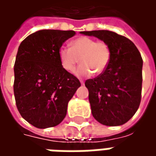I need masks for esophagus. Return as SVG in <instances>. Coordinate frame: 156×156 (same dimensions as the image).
<instances>
[{"label":"esophagus","mask_w":156,"mask_h":156,"mask_svg":"<svg viewBox=\"0 0 156 156\" xmlns=\"http://www.w3.org/2000/svg\"><path fill=\"white\" fill-rule=\"evenodd\" d=\"M80 83H81V84H84V82L83 81V80H80Z\"/></svg>","instance_id":"1"}]
</instances>
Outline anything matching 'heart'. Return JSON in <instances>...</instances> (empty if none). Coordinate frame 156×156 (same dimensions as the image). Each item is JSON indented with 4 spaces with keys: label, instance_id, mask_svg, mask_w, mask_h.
Here are the masks:
<instances>
[{
    "label": "heart",
    "instance_id": "1",
    "mask_svg": "<svg viewBox=\"0 0 156 156\" xmlns=\"http://www.w3.org/2000/svg\"><path fill=\"white\" fill-rule=\"evenodd\" d=\"M62 68L72 71L79 62L82 65L75 69L73 74L78 78L88 77L94 73L99 75L105 71L111 58V50L107 42L96 41L88 37H81L71 42V48L62 46L58 50Z\"/></svg>",
    "mask_w": 156,
    "mask_h": 156
}]
</instances>
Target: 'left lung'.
<instances>
[{
    "mask_svg": "<svg viewBox=\"0 0 156 156\" xmlns=\"http://www.w3.org/2000/svg\"><path fill=\"white\" fill-rule=\"evenodd\" d=\"M80 33L107 42L111 50L105 71L85 82L92 115L104 125L125 124L140 104L143 66L140 53L129 39L116 32L98 30Z\"/></svg>",
    "mask_w": 156,
    "mask_h": 156,
    "instance_id": "1",
    "label": "left lung"
}]
</instances>
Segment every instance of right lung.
Here are the masks:
<instances>
[{"label": "right lung", "instance_id": "add662e5", "mask_svg": "<svg viewBox=\"0 0 156 156\" xmlns=\"http://www.w3.org/2000/svg\"><path fill=\"white\" fill-rule=\"evenodd\" d=\"M74 35V31L40 30L19 46L14 65L16 105L22 117L38 129L60 124L81 86L58 58L59 48Z\"/></svg>", "mask_w": 156, "mask_h": 156}]
</instances>
